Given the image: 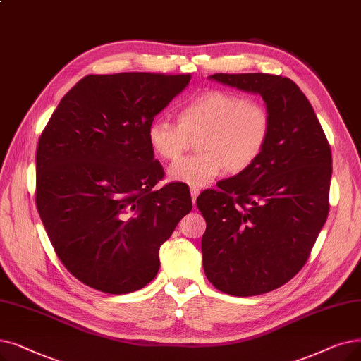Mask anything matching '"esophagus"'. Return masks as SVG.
Here are the masks:
<instances>
[{"label": "esophagus", "instance_id": "esophagus-1", "mask_svg": "<svg viewBox=\"0 0 361 361\" xmlns=\"http://www.w3.org/2000/svg\"><path fill=\"white\" fill-rule=\"evenodd\" d=\"M200 193V189H197V187H190V195H192V200H193V205L196 203V199Z\"/></svg>", "mask_w": 361, "mask_h": 361}]
</instances>
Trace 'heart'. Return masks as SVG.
<instances>
[{
    "instance_id": "1",
    "label": "heart",
    "mask_w": 361,
    "mask_h": 361,
    "mask_svg": "<svg viewBox=\"0 0 361 361\" xmlns=\"http://www.w3.org/2000/svg\"><path fill=\"white\" fill-rule=\"evenodd\" d=\"M271 115L259 102L240 94L211 90L185 103L178 123L156 118L147 127L152 150L164 161H177L197 138L199 154L178 161L169 168V178L189 185H203L221 174L252 166L269 145Z\"/></svg>"
}]
</instances>
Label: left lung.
Wrapping results in <instances>:
<instances>
[{
    "mask_svg": "<svg viewBox=\"0 0 361 361\" xmlns=\"http://www.w3.org/2000/svg\"><path fill=\"white\" fill-rule=\"evenodd\" d=\"M209 80L259 94L273 125L252 166L196 200L207 221L203 270L224 293H267L304 267L326 223L331 146L314 109L289 78L215 73Z\"/></svg>",
    "mask_w": 361,
    "mask_h": 361,
    "instance_id": "left-lung-1",
    "label": "left lung"
}]
</instances>
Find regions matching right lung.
I'll use <instances>...</instances> for the list:
<instances>
[{
  "label": "right lung",
  "mask_w": 361,
  "mask_h": 361,
  "mask_svg": "<svg viewBox=\"0 0 361 361\" xmlns=\"http://www.w3.org/2000/svg\"><path fill=\"white\" fill-rule=\"evenodd\" d=\"M190 75H88L60 100L39 137L37 208L57 257L87 286L122 295L159 271V247L192 211L164 177L147 127Z\"/></svg>",
  "instance_id": "obj_1"
}]
</instances>
